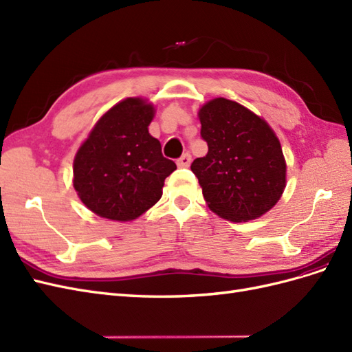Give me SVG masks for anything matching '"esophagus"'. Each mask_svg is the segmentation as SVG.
Returning <instances> with one entry per match:
<instances>
[{
  "instance_id": "1",
  "label": "esophagus",
  "mask_w": 352,
  "mask_h": 352,
  "mask_svg": "<svg viewBox=\"0 0 352 352\" xmlns=\"http://www.w3.org/2000/svg\"><path fill=\"white\" fill-rule=\"evenodd\" d=\"M190 162H192L190 153H184V155L177 160V165H178L179 168H187L188 165H190Z\"/></svg>"
}]
</instances>
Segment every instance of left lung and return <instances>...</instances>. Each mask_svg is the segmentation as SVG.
<instances>
[{
	"instance_id": "left-lung-1",
	"label": "left lung",
	"mask_w": 352,
	"mask_h": 352,
	"mask_svg": "<svg viewBox=\"0 0 352 352\" xmlns=\"http://www.w3.org/2000/svg\"><path fill=\"white\" fill-rule=\"evenodd\" d=\"M199 119L208 153L190 169L210 210L235 223L267 212L285 187V160L275 132L248 108L224 98L206 102Z\"/></svg>"
}]
</instances>
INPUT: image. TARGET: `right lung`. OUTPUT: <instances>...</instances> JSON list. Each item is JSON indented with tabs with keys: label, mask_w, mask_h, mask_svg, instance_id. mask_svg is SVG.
Segmentation results:
<instances>
[{
	"label": "right lung",
	"mask_w": 352,
	"mask_h": 352,
	"mask_svg": "<svg viewBox=\"0 0 352 352\" xmlns=\"http://www.w3.org/2000/svg\"><path fill=\"white\" fill-rule=\"evenodd\" d=\"M155 108L128 98L108 110L78 148L74 188L99 217L128 221L162 196L165 178L177 169L148 133Z\"/></svg>",
	"instance_id": "add662e5"
}]
</instances>
